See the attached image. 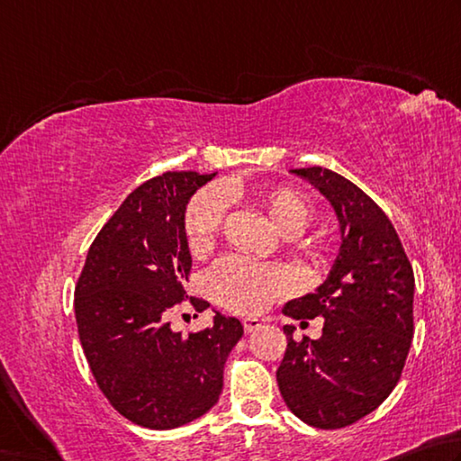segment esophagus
Segmentation results:
<instances>
[{
	"mask_svg": "<svg viewBox=\"0 0 461 461\" xmlns=\"http://www.w3.org/2000/svg\"><path fill=\"white\" fill-rule=\"evenodd\" d=\"M243 326H245V332H247V334L257 332V330L261 328V320H257V318H245V320H243Z\"/></svg>",
	"mask_w": 461,
	"mask_h": 461,
	"instance_id": "1",
	"label": "esophagus"
}]
</instances>
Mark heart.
I'll use <instances>...</instances> for the list:
<instances>
[{
  "label": "heart",
  "mask_w": 461,
  "mask_h": 461,
  "mask_svg": "<svg viewBox=\"0 0 461 461\" xmlns=\"http://www.w3.org/2000/svg\"><path fill=\"white\" fill-rule=\"evenodd\" d=\"M269 222L281 235L295 237L310 224L313 208L303 194L292 188H257L251 190ZM224 214V200L216 192H200L185 210V240L194 255L204 253L212 245ZM210 294L224 308L239 313H257L271 302L287 295L294 289V273L284 265L257 263L240 255L222 257L210 267L206 276Z\"/></svg>",
  "instance_id": "b5f03b06"
}]
</instances>
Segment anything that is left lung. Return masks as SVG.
<instances>
[{"instance_id":"left-lung-1","label":"left lung","mask_w":461,"mask_h":461,"mask_svg":"<svg viewBox=\"0 0 461 461\" xmlns=\"http://www.w3.org/2000/svg\"><path fill=\"white\" fill-rule=\"evenodd\" d=\"M332 204L340 249L313 294L285 303L294 320L324 318L318 340H294L277 368L285 405L303 423L340 429L381 405L397 386L413 340V267L401 239L376 202L326 167H300Z\"/></svg>"}]
</instances>
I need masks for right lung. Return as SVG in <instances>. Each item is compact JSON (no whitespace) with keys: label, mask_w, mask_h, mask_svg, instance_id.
<instances>
[{"label":"right lung","mask_w":461,"mask_h":461,"mask_svg":"<svg viewBox=\"0 0 461 461\" xmlns=\"http://www.w3.org/2000/svg\"><path fill=\"white\" fill-rule=\"evenodd\" d=\"M214 176L166 172L129 194L88 249L75 289L78 338L96 384L148 429H174L212 409L243 336L237 318L218 312L212 326L188 336L167 321L192 267L185 206ZM192 305L208 308L204 300Z\"/></svg>","instance_id":"obj_1"}]
</instances>
